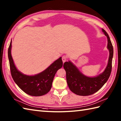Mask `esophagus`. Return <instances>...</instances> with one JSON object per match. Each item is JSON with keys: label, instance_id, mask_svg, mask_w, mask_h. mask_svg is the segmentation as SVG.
<instances>
[{"label": "esophagus", "instance_id": "1", "mask_svg": "<svg viewBox=\"0 0 121 121\" xmlns=\"http://www.w3.org/2000/svg\"><path fill=\"white\" fill-rule=\"evenodd\" d=\"M67 58L66 56H63L62 58V61H63V63L65 62L67 60Z\"/></svg>", "mask_w": 121, "mask_h": 121}]
</instances>
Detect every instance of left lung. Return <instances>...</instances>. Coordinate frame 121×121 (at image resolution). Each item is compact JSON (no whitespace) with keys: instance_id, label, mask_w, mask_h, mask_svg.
<instances>
[{"instance_id":"left-lung-1","label":"left lung","mask_w":121,"mask_h":121,"mask_svg":"<svg viewBox=\"0 0 121 121\" xmlns=\"http://www.w3.org/2000/svg\"><path fill=\"white\" fill-rule=\"evenodd\" d=\"M103 32L108 39L107 48L109 50L108 65L102 74L95 77H88L83 75L71 62H65L63 67L66 72L67 85L70 90L80 96H88L95 93L102 88L110 77L112 69V61L113 48L110 39L106 31Z\"/></svg>"}]
</instances>
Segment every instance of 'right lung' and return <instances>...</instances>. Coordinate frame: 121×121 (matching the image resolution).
<instances>
[{"mask_svg":"<svg viewBox=\"0 0 121 121\" xmlns=\"http://www.w3.org/2000/svg\"><path fill=\"white\" fill-rule=\"evenodd\" d=\"M11 43L12 40L8 48V58L11 76L14 82L22 91L31 96H40L47 93L52 88L56 72L63 66L62 58L56 60L41 73L35 76H27L18 71L14 65L11 54Z\"/></svg>","mask_w":121,"mask_h":121,"instance_id":"add662e5","label":"right lung"}]
</instances>
